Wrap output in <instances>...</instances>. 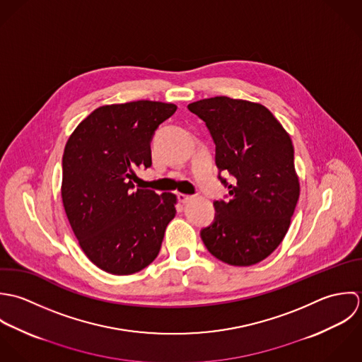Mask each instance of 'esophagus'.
Returning a JSON list of instances; mask_svg holds the SVG:
<instances>
[{"mask_svg": "<svg viewBox=\"0 0 362 362\" xmlns=\"http://www.w3.org/2000/svg\"><path fill=\"white\" fill-rule=\"evenodd\" d=\"M177 199H179V202H180V203H183V204H185V203H189L190 200H193V196H189V194H183V193H179V194H177Z\"/></svg>", "mask_w": 362, "mask_h": 362, "instance_id": "obj_1", "label": "esophagus"}]
</instances>
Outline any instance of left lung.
<instances>
[{"label":"left lung","mask_w":362,"mask_h":362,"mask_svg":"<svg viewBox=\"0 0 362 362\" xmlns=\"http://www.w3.org/2000/svg\"><path fill=\"white\" fill-rule=\"evenodd\" d=\"M217 146V166L235 177L229 200L216 202V221L202 230L209 252L230 266H253L283 242L299 199L293 146L263 105L216 96L190 103Z\"/></svg>","instance_id":"1"}]
</instances>
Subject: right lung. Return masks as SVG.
Here are the masks:
<instances>
[{
  "instance_id": "right-lung-1",
  "label": "right lung",
  "mask_w": 362,
  "mask_h": 362,
  "mask_svg": "<svg viewBox=\"0 0 362 362\" xmlns=\"http://www.w3.org/2000/svg\"><path fill=\"white\" fill-rule=\"evenodd\" d=\"M176 109L153 100L105 105L76 126L66 144L64 210L81 249L106 273L129 276L152 263L176 216V194L133 190L136 170L152 163L153 132Z\"/></svg>"
}]
</instances>
